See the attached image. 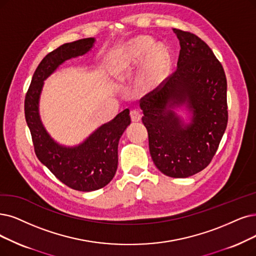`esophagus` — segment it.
Instances as JSON below:
<instances>
[{
  "label": "esophagus",
  "instance_id": "34e87169",
  "mask_svg": "<svg viewBox=\"0 0 256 256\" xmlns=\"http://www.w3.org/2000/svg\"><path fill=\"white\" fill-rule=\"evenodd\" d=\"M130 118H131V120L132 122H140V118H142V116L138 111L136 110H132L130 112Z\"/></svg>",
  "mask_w": 256,
  "mask_h": 256
}]
</instances>
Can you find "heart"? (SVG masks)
I'll return each instance as SVG.
<instances>
[{"label":"heart","instance_id":"obj_1","mask_svg":"<svg viewBox=\"0 0 256 256\" xmlns=\"http://www.w3.org/2000/svg\"><path fill=\"white\" fill-rule=\"evenodd\" d=\"M138 86L142 92L158 90L167 80L171 69L169 50L156 44L150 36H140L122 46L114 56V72L122 78L140 67Z\"/></svg>","mask_w":256,"mask_h":256}]
</instances>
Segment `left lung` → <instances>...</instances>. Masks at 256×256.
I'll return each instance as SVG.
<instances>
[{"label":"left lung","instance_id":"8db88e82","mask_svg":"<svg viewBox=\"0 0 256 256\" xmlns=\"http://www.w3.org/2000/svg\"><path fill=\"white\" fill-rule=\"evenodd\" d=\"M172 30L180 45L178 68L140 107L154 165L167 176L184 178L205 169L218 148L228 122L227 80L202 40ZM178 108L186 111L187 122Z\"/></svg>","mask_w":256,"mask_h":256}]
</instances>
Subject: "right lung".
I'll list each match as a JSON object with an SVG mask.
<instances>
[{"label": "right lung", "mask_w": 256, "mask_h": 256, "mask_svg": "<svg viewBox=\"0 0 256 256\" xmlns=\"http://www.w3.org/2000/svg\"><path fill=\"white\" fill-rule=\"evenodd\" d=\"M94 38L66 43L51 51L36 69L25 98V118L40 162L66 186L78 191H94L105 187L118 169V140L130 125L129 109L100 126L76 146L56 142L44 127L40 116V98L44 80L66 60L86 54Z\"/></svg>", "instance_id": "obj_1"}]
</instances>
